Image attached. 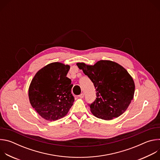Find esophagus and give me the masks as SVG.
<instances>
[{
    "mask_svg": "<svg viewBox=\"0 0 160 160\" xmlns=\"http://www.w3.org/2000/svg\"><path fill=\"white\" fill-rule=\"evenodd\" d=\"M78 97H79L80 98H82H82H84V94H83V93H82V94H80V95L78 96Z\"/></svg>",
    "mask_w": 160,
    "mask_h": 160,
    "instance_id": "1",
    "label": "esophagus"
}]
</instances>
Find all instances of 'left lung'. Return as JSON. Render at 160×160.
<instances>
[{
  "instance_id": "8db88e82",
  "label": "left lung",
  "mask_w": 160,
  "mask_h": 160,
  "mask_svg": "<svg viewBox=\"0 0 160 160\" xmlns=\"http://www.w3.org/2000/svg\"><path fill=\"white\" fill-rule=\"evenodd\" d=\"M96 88V99L90 104L96 117L111 120L127 110L133 98L135 83L125 68L114 61L101 60L94 65L77 63Z\"/></svg>"
}]
</instances>
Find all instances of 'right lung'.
<instances>
[{"mask_svg": "<svg viewBox=\"0 0 160 160\" xmlns=\"http://www.w3.org/2000/svg\"><path fill=\"white\" fill-rule=\"evenodd\" d=\"M70 69L68 64L50 63L38 71L30 83V102L45 120L55 121L64 117L73 105V84L66 77Z\"/></svg>", "mask_w": 160, "mask_h": 160, "instance_id": "obj_1", "label": "right lung"}]
</instances>
